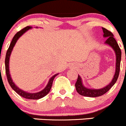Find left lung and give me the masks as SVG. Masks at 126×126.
I'll return each mask as SVG.
<instances>
[{"label":"left lung","instance_id":"obj_1","mask_svg":"<svg viewBox=\"0 0 126 126\" xmlns=\"http://www.w3.org/2000/svg\"><path fill=\"white\" fill-rule=\"evenodd\" d=\"M102 31L104 32V37L107 38V40H106L105 44L109 45V46L112 47L113 50L116 53V72L114 74L112 81L106 86L105 87L102 89H89L84 86L82 82L81 77L80 76L78 75V78H77V82H76L75 86L77 92L79 93L80 95H84L86 97H99L105 93L108 92L112 87L114 85V84L116 82L117 80V78L119 77L120 71V64H121V50L120 49L119 45L117 42H116V39L114 38V35L111 32L109 31L106 29L102 27Z\"/></svg>","mask_w":126,"mask_h":126}]
</instances>
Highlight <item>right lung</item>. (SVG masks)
<instances>
[{
  "label": "right lung",
  "instance_id": "1",
  "mask_svg": "<svg viewBox=\"0 0 126 126\" xmlns=\"http://www.w3.org/2000/svg\"><path fill=\"white\" fill-rule=\"evenodd\" d=\"M31 28H32V27L27 26V27L22 29L20 30V31H18L17 34L14 35L13 39H12V42H10V46H9V49H8L7 51L6 55H5V73H6L7 78L8 82H9V84H10V87H12V89L14 90L15 92H17L18 95H20V96H22L24 98H25V99H40V98L44 97L46 96V95L49 93V91H50V89H51L52 87L53 80H54L55 76L58 75V74H55L54 76H53L52 77L49 79V82H48V84H47V85L42 91H40V92H36V93H29V92H25V91H24L23 90H21L16 86V84H14V82H13V80H12V78H11V76H10V72H9V59H10V54H11V52H12V50H13L14 47L16 42H17V40L19 39V37H20L21 35H22L25 32H27L28 30L31 29Z\"/></svg>",
  "mask_w": 126,
  "mask_h": 126
}]
</instances>
